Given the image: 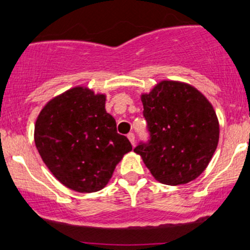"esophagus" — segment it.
Listing matches in <instances>:
<instances>
[{
  "mask_svg": "<svg viewBox=\"0 0 250 250\" xmlns=\"http://www.w3.org/2000/svg\"><path fill=\"white\" fill-rule=\"evenodd\" d=\"M127 138H128V140H129L130 141V144H131V146H135V135H134L133 133H129L127 135Z\"/></svg>",
  "mask_w": 250,
  "mask_h": 250,
  "instance_id": "esophagus-1",
  "label": "esophagus"
}]
</instances>
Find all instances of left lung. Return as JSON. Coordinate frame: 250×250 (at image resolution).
Instances as JSON below:
<instances>
[{"label":"left lung","instance_id":"1","mask_svg":"<svg viewBox=\"0 0 250 250\" xmlns=\"http://www.w3.org/2000/svg\"><path fill=\"white\" fill-rule=\"evenodd\" d=\"M149 140L134 152L158 182L182 185L209 165L219 139L217 115L201 91L182 82L163 81L141 95Z\"/></svg>","mask_w":250,"mask_h":250}]
</instances>
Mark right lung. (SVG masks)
<instances>
[{"label": "right lung", "instance_id": "right-lung-1", "mask_svg": "<svg viewBox=\"0 0 250 250\" xmlns=\"http://www.w3.org/2000/svg\"><path fill=\"white\" fill-rule=\"evenodd\" d=\"M34 141L52 174L77 192L102 190L131 150L116 121L105 111V95L76 86L52 98L35 122Z\"/></svg>", "mask_w": 250, "mask_h": 250}]
</instances>
